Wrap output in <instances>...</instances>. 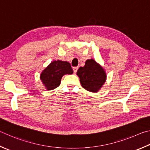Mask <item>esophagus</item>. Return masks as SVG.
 Returning a JSON list of instances; mask_svg holds the SVG:
<instances>
[{
    "mask_svg": "<svg viewBox=\"0 0 150 150\" xmlns=\"http://www.w3.org/2000/svg\"><path fill=\"white\" fill-rule=\"evenodd\" d=\"M78 69V67H73V70H74V73L76 74L77 72V70Z\"/></svg>",
    "mask_w": 150,
    "mask_h": 150,
    "instance_id": "obj_1",
    "label": "esophagus"
}]
</instances>
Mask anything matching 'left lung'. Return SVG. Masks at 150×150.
I'll use <instances>...</instances> for the list:
<instances>
[{"label": "left lung", "instance_id": "8db88e82", "mask_svg": "<svg viewBox=\"0 0 150 150\" xmlns=\"http://www.w3.org/2000/svg\"><path fill=\"white\" fill-rule=\"evenodd\" d=\"M76 74L80 78L81 86L91 92H98L107 78L103 68L93 59L86 60L84 67H80Z\"/></svg>", "mask_w": 150, "mask_h": 150}]
</instances>
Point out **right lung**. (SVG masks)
Here are the masks:
<instances>
[{"mask_svg":"<svg viewBox=\"0 0 150 150\" xmlns=\"http://www.w3.org/2000/svg\"><path fill=\"white\" fill-rule=\"evenodd\" d=\"M73 70L67 61L54 60L50 63L41 72L40 79L47 90H52L60 85L61 78L65 74H72Z\"/></svg>","mask_w":150,"mask_h":150,"instance_id":"add662e5","label":"right lung"}]
</instances>
